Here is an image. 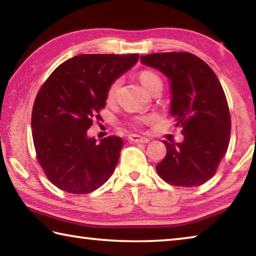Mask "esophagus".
<instances>
[{"label":"esophagus","instance_id":"obj_1","mask_svg":"<svg viewBox=\"0 0 256 256\" xmlns=\"http://www.w3.org/2000/svg\"><path fill=\"white\" fill-rule=\"evenodd\" d=\"M128 141L134 142V144H148V142H150L148 138L136 136V134H131V136H128Z\"/></svg>","mask_w":256,"mask_h":256}]
</instances>
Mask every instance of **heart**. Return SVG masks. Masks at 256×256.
Here are the masks:
<instances>
[{"label":"heart","instance_id":"heart-1","mask_svg":"<svg viewBox=\"0 0 256 256\" xmlns=\"http://www.w3.org/2000/svg\"><path fill=\"white\" fill-rule=\"evenodd\" d=\"M138 79H140L141 84H144V86L146 90H151L154 86L162 84V79H160L154 72L149 71V70L141 71L140 74H138ZM120 84V80L118 79L112 81L110 86H108L107 94H106L107 100H112V99L116 97ZM154 120H156L154 115H142V116H136V118H131L130 124H131L132 126H144V125L151 124L152 122H154Z\"/></svg>","mask_w":256,"mask_h":256}]
</instances>
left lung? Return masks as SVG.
<instances>
[{
	"label": "left lung",
	"mask_w": 256,
	"mask_h": 256,
	"mask_svg": "<svg viewBox=\"0 0 256 256\" xmlns=\"http://www.w3.org/2000/svg\"><path fill=\"white\" fill-rule=\"evenodd\" d=\"M170 80V114L180 126L183 142H168L167 154L156 170L175 186L192 188L214 177L226 154L232 120L226 94L216 73L196 55L170 52L141 56Z\"/></svg>",
	"instance_id": "obj_1"
}]
</instances>
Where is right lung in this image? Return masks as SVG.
Masks as SVG:
<instances>
[{
    "mask_svg": "<svg viewBox=\"0 0 256 256\" xmlns=\"http://www.w3.org/2000/svg\"><path fill=\"white\" fill-rule=\"evenodd\" d=\"M138 54H82L66 60L40 86L32 112L36 158L64 192L88 194L107 182L118 162L120 136H86L106 106L107 89L138 62Z\"/></svg>",
    "mask_w": 256,
    "mask_h": 256,
    "instance_id": "add662e5",
    "label": "right lung"
}]
</instances>
